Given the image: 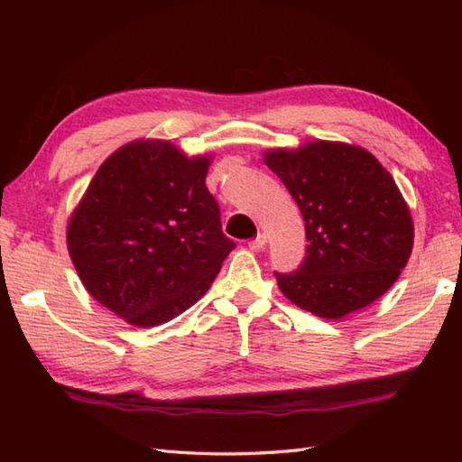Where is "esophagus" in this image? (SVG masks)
<instances>
[{
	"label": "esophagus",
	"mask_w": 462,
	"mask_h": 462,
	"mask_svg": "<svg viewBox=\"0 0 462 462\" xmlns=\"http://www.w3.org/2000/svg\"><path fill=\"white\" fill-rule=\"evenodd\" d=\"M263 246H266V236H263V234H258L256 238L248 242V248H250V250H254V252L262 250Z\"/></svg>",
	"instance_id": "esophagus-1"
}]
</instances>
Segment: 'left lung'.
<instances>
[{"mask_svg":"<svg viewBox=\"0 0 462 462\" xmlns=\"http://www.w3.org/2000/svg\"><path fill=\"white\" fill-rule=\"evenodd\" d=\"M306 222V258L278 273L283 296L313 316L339 319L381 298L413 250V220L397 184L361 146L311 141L268 151Z\"/></svg>","mask_w":462,"mask_h":462,"instance_id":"left-lung-1","label":"left lung"}]
</instances>
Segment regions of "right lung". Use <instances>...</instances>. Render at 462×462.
<instances>
[{
  "mask_svg": "<svg viewBox=\"0 0 462 462\" xmlns=\"http://www.w3.org/2000/svg\"><path fill=\"white\" fill-rule=\"evenodd\" d=\"M210 156L169 141L121 146L95 172L67 226L85 290L131 326L154 328L194 306L236 248L206 189Z\"/></svg>",
  "mask_w": 462,
  "mask_h": 462,
  "instance_id": "add662e5",
  "label": "right lung"
}]
</instances>
